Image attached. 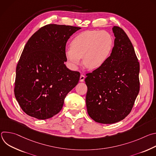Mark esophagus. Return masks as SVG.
<instances>
[{
    "label": "esophagus",
    "mask_w": 156,
    "mask_h": 156,
    "mask_svg": "<svg viewBox=\"0 0 156 156\" xmlns=\"http://www.w3.org/2000/svg\"><path fill=\"white\" fill-rule=\"evenodd\" d=\"M84 79H85V76L83 75H81L80 78V81L83 82V81H84Z\"/></svg>",
    "instance_id": "esophagus-1"
}]
</instances>
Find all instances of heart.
Segmentation results:
<instances>
[{"mask_svg": "<svg viewBox=\"0 0 156 156\" xmlns=\"http://www.w3.org/2000/svg\"><path fill=\"white\" fill-rule=\"evenodd\" d=\"M113 39L105 31H85L73 38L66 56L71 64L76 66L83 58V63L89 70L101 68L112 48Z\"/></svg>", "mask_w": 156, "mask_h": 156, "instance_id": "1", "label": "heart"}]
</instances>
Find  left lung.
Wrapping results in <instances>:
<instances>
[{
	"instance_id": "1",
	"label": "left lung",
	"mask_w": 156,
	"mask_h": 156,
	"mask_svg": "<svg viewBox=\"0 0 156 156\" xmlns=\"http://www.w3.org/2000/svg\"><path fill=\"white\" fill-rule=\"evenodd\" d=\"M112 53L101 68L86 74V103L88 115L95 122L112 124L131 112L140 91V63L134 48L120 27Z\"/></svg>"
}]
</instances>
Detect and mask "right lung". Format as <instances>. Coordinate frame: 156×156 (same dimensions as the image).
I'll return each instance as SVG.
<instances>
[{
    "mask_svg": "<svg viewBox=\"0 0 156 156\" xmlns=\"http://www.w3.org/2000/svg\"><path fill=\"white\" fill-rule=\"evenodd\" d=\"M80 27L49 24L29 39L16 69L14 93L27 115L45 120L57 114L80 73L66 68V42Z\"/></svg>",
    "mask_w": 156,
    "mask_h": 156,
    "instance_id": "1",
    "label": "right lung"
}]
</instances>
